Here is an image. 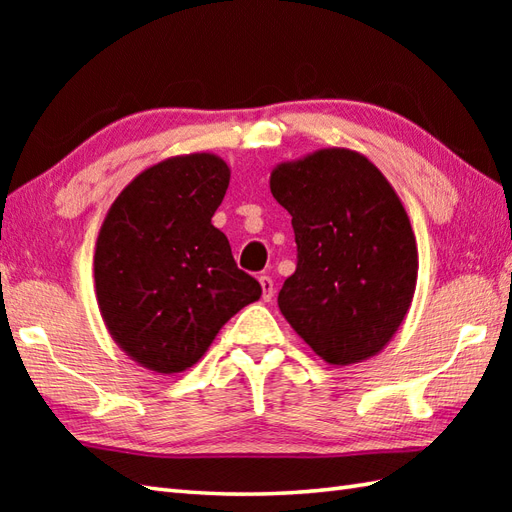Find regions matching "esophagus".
<instances>
[{
	"instance_id": "34e87169",
	"label": "esophagus",
	"mask_w": 512,
	"mask_h": 512,
	"mask_svg": "<svg viewBox=\"0 0 512 512\" xmlns=\"http://www.w3.org/2000/svg\"><path fill=\"white\" fill-rule=\"evenodd\" d=\"M259 286H262V297H264V301H270V299L275 297V284H273V279H270L268 275L259 277Z\"/></svg>"
}]
</instances>
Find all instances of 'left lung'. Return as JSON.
<instances>
[{
  "mask_svg": "<svg viewBox=\"0 0 512 512\" xmlns=\"http://www.w3.org/2000/svg\"><path fill=\"white\" fill-rule=\"evenodd\" d=\"M270 193L295 228L297 270L277 297L292 330L336 367L385 350L418 279L416 235L389 180L358 151L325 147L279 162Z\"/></svg>",
  "mask_w": 512,
  "mask_h": 512,
  "instance_id": "1",
  "label": "left lung"
}]
</instances>
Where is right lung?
I'll return each mask as SVG.
<instances>
[{"label":"right lung","instance_id":"add662e5","mask_svg":"<svg viewBox=\"0 0 512 512\" xmlns=\"http://www.w3.org/2000/svg\"><path fill=\"white\" fill-rule=\"evenodd\" d=\"M231 180L215 156H173L118 193L94 250L96 303L121 350L156 374L204 356L224 323L262 297L211 224Z\"/></svg>","mask_w":512,"mask_h":512}]
</instances>
